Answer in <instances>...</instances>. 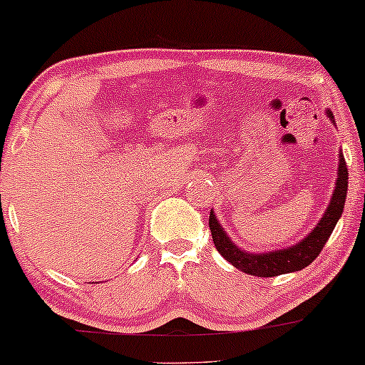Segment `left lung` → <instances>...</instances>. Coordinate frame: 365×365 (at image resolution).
I'll return each instance as SVG.
<instances>
[{
    "label": "left lung",
    "instance_id": "1",
    "mask_svg": "<svg viewBox=\"0 0 365 365\" xmlns=\"http://www.w3.org/2000/svg\"><path fill=\"white\" fill-rule=\"evenodd\" d=\"M326 112L327 118L334 124V115L331 114V110ZM338 155V178H336V187L334 192H332L329 206L326 207V213L319 220L314 230L305 235L303 241L296 242L289 247H284V250L267 251V253H250V251H244L242 247H239L237 244L228 237L227 232L220 225L215 211H211L210 228L218 253L227 262H230L235 268L244 272V274L256 275V277H275V275L303 270V268L310 265L320 255L324 244L327 242L332 230H334L339 216L343 215V207H345L348 190V170L345 158H343V152L339 150Z\"/></svg>",
    "mask_w": 365,
    "mask_h": 365
}]
</instances>
